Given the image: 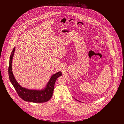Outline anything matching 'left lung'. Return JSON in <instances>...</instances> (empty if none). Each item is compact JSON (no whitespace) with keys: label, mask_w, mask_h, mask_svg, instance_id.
I'll return each instance as SVG.
<instances>
[{"label":"left lung","mask_w":124,"mask_h":124,"mask_svg":"<svg viewBox=\"0 0 124 124\" xmlns=\"http://www.w3.org/2000/svg\"><path fill=\"white\" fill-rule=\"evenodd\" d=\"M77 101H78V100H77Z\"/></svg>","instance_id":"left-lung-1"}]
</instances>
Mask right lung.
I'll return each mask as SVG.
<instances>
[{
    "instance_id": "1",
    "label": "right lung",
    "mask_w": 124,
    "mask_h": 124,
    "mask_svg": "<svg viewBox=\"0 0 124 124\" xmlns=\"http://www.w3.org/2000/svg\"><path fill=\"white\" fill-rule=\"evenodd\" d=\"M15 47L13 49L9 59L8 76L10 82L19 96L24 101L34 103H44L49 101L52 96L54 86L57 78L62 75L61 72H57L51 77L45 88L42 90H32L21 86L15 79L12 70L13 58Z\"/></svg>"
}]
</instances>
